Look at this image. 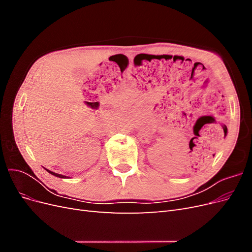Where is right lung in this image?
Masks as SVG:
<instances>
[{
	"mask_svg": "<svg viewBox=\"0 0 252 252\" xmlns=\"http://www.w3.org/2000/svg\"><path fill=\"white\" fill-rule=\"evenodd\" d=\"M46 169V168H45ZM50 174H52V175H55V177H58V178H61V179H66V178H68V177H66V175H63V174H59V173H56V172H53V171H50V170H48V169H46Z\"/></svg>",
	"mask_w": 252,
	"mask_h": 252,
	"instance_id": "obj_1",
	"label": "right lung"
}]
</instances>
